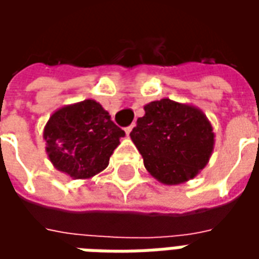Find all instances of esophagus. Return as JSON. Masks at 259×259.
Returning <instances> with one entry per match:
<instances>
[{"mask_svg": "<svg viewBox=\"0 0 259 259\" xmlns=\"http://www.w3.org/2000/svg\"><path fill=\"white\" fill-rule=\"evenodd\" d=\"M136 124L133 123V124H130V126H127V127H126V129H124V132H126V135L129 136L130 133H132V130H133V127H135Z\"/></svg>", "mask_w": 259, "mask_h": 259, "instance_id": "34e87169", "label": "esophagus"}]
</instances>
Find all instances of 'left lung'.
Here are the masks:
<instances>
[{"label":"left lung","mask_w":259,"mask_h":259,"mask_svg":"<svg viewBox=\"0 0 259 259\" xmlns=\"http://www.w3.org/2000/svg\"><path fill=\"white\" fill-rule=\"evenodd\" d=\"M144 116L130 133L152 178L166 186L194 179L215 146L209 119L200 108L169 98L144 105Z\"/></svg>","instance_id":"8db88e82"}]
</instances>
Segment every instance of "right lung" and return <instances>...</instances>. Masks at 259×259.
I'll use <instances>...</instances> for the list:
<instances>
[{
    "label": "right lung",
    "mask_w": 259,
    "mask_h": 259,
    "mask_svg": "<svg viewBox=\"0 0 259 259\" xmlns=\"http://www.w3.org/2000/svg\"><path fill=\"white\" fill-rule=\"evenodd\" d=\"M124 132L96 100L59 108L44 126L46 152L54 168L72 179H91L109 163Z\"/></svg>",
    "instance_id": "obj_1"
}]
</instances>
